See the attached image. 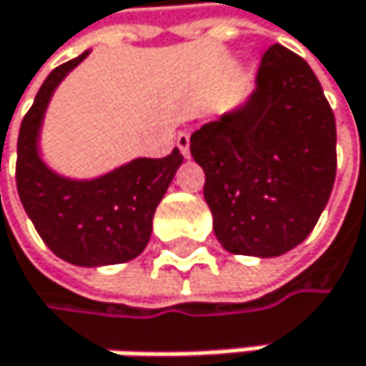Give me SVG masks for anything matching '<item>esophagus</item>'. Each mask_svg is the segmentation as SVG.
I'll list each match as a JSON object with an SVG mask.
<instances>
[{"label": "esophagus", "instance_id": "1", "mask_svg": "<svg viewBox=\"0 0 366 366\" xmlns=\"http://www.w3.org/2000/svg\"><path fill=\"white\" fill-rule=\"evenodd\" d=\"M177 149L182 151V156H184V158L191 156V136L189 134H179L177 136Z\"/></svg>", "mask_w": 366, "mask_h": 366}]
</instances>
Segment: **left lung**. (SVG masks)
Segmentation results:
<instances>
[{
    "label": "left lung",
    "instance_id": "obj_1",
    "mask_svg": "<svg viewBox=\"0 0 366 366\" xmlns=\"http://www.w3.org/2000/svg\"><path fill=\"white\" fill-rule=\"evenodd\" d=\"M217 242L279 257L314 230L334 189L336 120L312 67L274 44L248 101L191 136Z\"/></svg>",
    "mask_w": 366,
    "mask_h": 366
}]
</instances>
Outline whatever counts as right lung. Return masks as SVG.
<instances>
[{
  "label": "right lung",
  "instance_id": "right-lung-1",
  "mask_svg": "<svg viewBox=\"0 0 366 366\" xmlns=\"http://www.w3.org/2000/svg\"><path fill=\"white\" fill-rule=\"evenodd\" d=\"M87 52L52 69L28 114L17 140V191L46 246L67 263L96 268L136 259L151 237L153 213L164 197L182 153L136 158L96 179H69L39 156V132L56 85Z\"/></svg>",
  "mask_w": 366,
  "mask_h": 366
}]
</instances>
